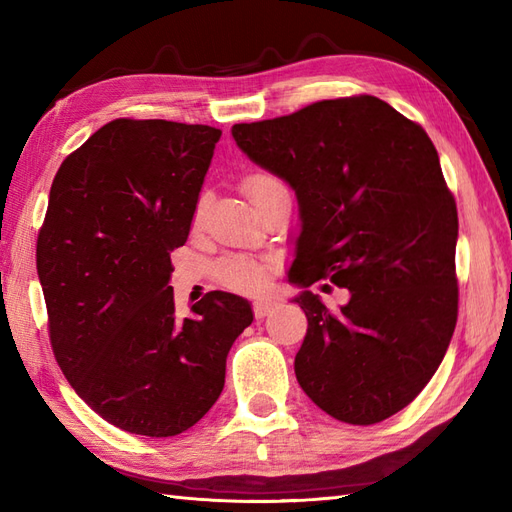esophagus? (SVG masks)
Here are the masks:
<instances>
[{"label":"esophagus","mask_w":512,"mask_h":512,"mask_svg":"<svg viewBox=\"0 0 512 512\" xmlns=\"http://www.w3.org/2000/svg\"><path fill=\"white\" fill-rule=\"evenodd\" d=\"M277 308H279V303H275V301H255L253 314H255V319H264V317H268V314H273Z\"/></svg>","instance_id":"obj_1"}]
</instances>
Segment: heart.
<instances>
[{
    "mask_svg": "<svg viewBox=\"0 0 512 512\" xmlns=\"http://www.w3.org/2000/svg\"><path fill=\"white\" fill-rule=\"evenodd\" d=\"M279 187H284L281 180L275 178L273 173H264V171L250 173V176H246L242 182V189L250 198V202H255L257 198H262L264 193ZM200 213H202V206L198 204L193 217L195 222L200 220ZM273 270H275V262H270V259L231 255V257H224L222 262L215 266V277L226 288H231L235 292H244V295H255V292H262L268 286Z\"/></svg>",
    "mask_w": 512,
    "mask_h": 512,
    "instance_id": "heart-1",
    "label": "heart"
}]
</instances>
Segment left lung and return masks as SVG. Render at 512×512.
<instances>
[{"label": "left lung", "instance_id": "obj_1", "mask_svg": "<svg viewBox=\"0 0 512 512\" xmlns=\"http://www.w3.org/2000/svg\"><path fill=\"white\" fill-rule=\"evenodd\" d=\"M231 134L299 200L290 281L308 317L295 356L301 389L341 422L394 416L436 374L458 321V209L431 138L369 94ZM321 278L351 290L339 313L307 290Z\"/></svg>", "mask_w": 512, "mask_h": 512}]
</instances>
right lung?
<instances>
[{"instance_id":"add662e5","label":"right lung","mask_w":512,"mask_h":512,"mask_svg":"<svg viewBox=\"0 0 512 512\" xmlns=\"http://www.w3.org/2000/svg\"><path fill=\"white\" fill-rule=\"evenodd\" d=\"M209 125L116 118L61 162L37 239L52 352L88 405L149 438L191 429L220 398L250 303L209 292L178 319L184 246L215 143Z\"/></svg>"}]
</instances>
